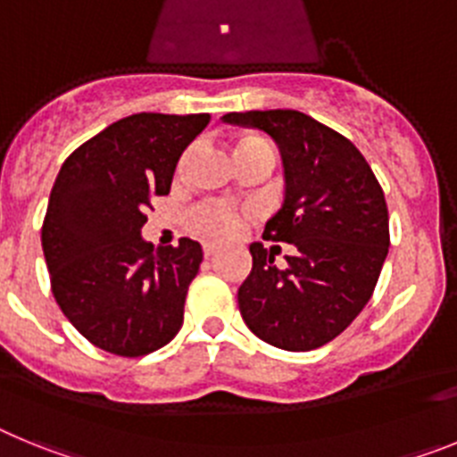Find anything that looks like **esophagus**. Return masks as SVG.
<instances>
[{"label":"esophagus","instance_id":"1","mask_svg":"<svg viewBox=\"0 0 457 457\" xmlns=\"http://www.w3.org/2000/svg\"><path fill=\"white\" fill-rule=\"evenodd\" d=\"M217 252H220V249H217L215 245H205V247H204V253H205V258H212V256H215Z\"/></svg>","mask_w":457,"mask_h":457}]
</instances>
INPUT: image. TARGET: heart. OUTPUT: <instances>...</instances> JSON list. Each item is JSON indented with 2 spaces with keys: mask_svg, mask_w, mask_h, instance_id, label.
I'll return each instance as SVG.
<instances>
[{
  "mask_svg": "<svg viewBox=\"0 0 457 457\" xmlns=\"http://www.w3.org/2000/svg\"><path fill=\"white\" fill-rule=\"evenodd\" d=\"M194 231L201 233L205 237H215V240H224V237H233L242 228V217L236 210L228 205L208 204L199 208L192 215Z\"/></svg>",
  "mask_w": 457,
  "mask_h": 457,
  "instance_id": "obj_1",
  "label": "heart"
}]
</instances>
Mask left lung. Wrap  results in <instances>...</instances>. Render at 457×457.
I'll use <instances>...</instances> for the list:
<instances>
[{"instance_id":"1","label":"left lung","mask_w":457,"mask_h":457,"mask_svg":"<svg viewBox=\"0 0 457 457\" xmlns=\"http://www.w3.org/2000/svg\"><path fill=\"white\" fill-rule=\"evenodd\" d=\"M224 123L258 128L284 164V204L265 240L288 242L286 265L253 242V265L237 290L242 320L265 343L316 350L359 316L389 252V212L373 169L353 141L295 109L231 112Z\"/></svg>"}]
</instances>
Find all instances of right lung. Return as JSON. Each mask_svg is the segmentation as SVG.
I'll return each instance as SVG.
<instances>
[{
	"label": "right lung",
	"mask_w": 457,
	"mask_h": 457,
	"mask_svg": "<svg viewBox=\"0 0 457 457\" xmlns=\"http://www.w3.org/2000/svg\"><path fill=\"white\" fill-rule=\"evenodd\" d=\"M208 120L210 114L125 116L82 144L56 176L40 242L56 304L96 348L141 357L183 327L204 249L189 237L155 249L141 226Z\"/></svg>",
	"instance_id": "right-lung-1"
}]
</instances>
